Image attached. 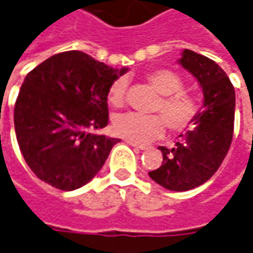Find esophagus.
<instances>
[{
	"mask_svg": "<svg viewBox=\"0 0 253 253\" xmlns=\"http://www.w3.org/2000/svg\"><path fill=\"white\" fill-rule=\"evenodd\" d=\"M126 142L128 144V145H131V147H134V148H137V149H145V148H147L145 145H140V144H137V142H134V141L127 140Z\"/></svg>",
	"mask_w": 253,
	"mask_h": 253,
	"instance_id": "1",
	"label": "esophagus"
}]
</instances>
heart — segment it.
Here are the masks:
<instances>
[{
    "label": "heart",
    "mask_w": 253,
    "mask_h": 253,
    "mask_svg": "<svg viewBox=\"0 0 253 253\" xmlns=\"http://www.w3.org/2000/svg\"><path fill=\"white\" fill-rule=\"evenodd\" d=\"M147 80L161 98L154 105V112L161 115L123 113L113 119V133L134 142H147L162 135L165 123L169 130L181 133L195 126L199 116V104L194 95L184 91V82L170 69H156L147 75ZM126 98V80L116 79L109 90L108 101L115 108H120Z\"/></svg>",
    "instance_id": "heart-1"
}]
</instances>
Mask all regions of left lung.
Segmentation results:
<instances>
[{
	"label": "left lung",
	"mask_w": 253,
	"mask_h": 253,
	"mask_svg": "<svg viewBox=\"0 0 253 253\" xmlns=\"http://www.w3.org/2000/svg\"><path fill=\"white\" fill-rule=\"evenodd\" d=\"M180 65L195 77L204 91V109L195 128L181 134L176 147H159L163 162L149 177L170 191H188L206 183L227 155L234 131L235 91L226 72L212 59L190 49Z\"/></svg>",
	"instance_id": "left-lung-1"
}]
</instances>
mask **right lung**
Returning a JSON list of instances; mask_svg holds the SVG:
<instances>
[{
    "label": "right lung",
    "instance_id": "right-lung-1",
    "mask_svg": "<svg viewBox=\"0 0 253 253\" xmlns=\"http://www.w3.org/2000/svg\"><path fill=\"white\" fill-rule=\"evenodd\" d=\"M126 70L82 51H66L27 73L15 104V133L26 163L40 180L73 191L101 170L120 140L90 130L108 125V90Z\"/></svg>",
    "mask_w": 253,
    "mask_h": 253
}]
</instances>
